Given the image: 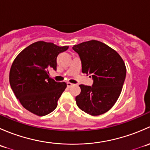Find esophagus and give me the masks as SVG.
I'll use <instances>...</instances> for the list:
<instances>
[{
  "label": "esophagus",
  "instance_id": "1",
  "mask_svg": "<svg viewBox=\"0 0 150 150\" xmlns=\"http://www.w3.org/2000/svg\"><path fill=\"white\" fill-rule=\"evenodd\" d=\"M72 85H73V84L71 83H69V82L67 83V87H70V86H72Z\"/></svg>",
  "mask_w": 150,
  "mask_h": 150
}]
</instances>
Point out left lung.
<instances>
[{"label": "left lung", "mask_w": 150, "mask_h": 150, "mask_svg": "<svg viewBox=\"0 0 150 150\" xmlns=\"http://www.w3.org/2000/svg\"><path fill=\"white\" fill-rule=\"evenodd\" d=\"M82 72L93 80L92 86L80 85L81 93L75 97L81 110L93 116L104 114L113 107L120 93L126 67L120 55L110 46L96 40L75 45Z\"/></svg>", "instance_id": "8db88e82"}]
</instances>
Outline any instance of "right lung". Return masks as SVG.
I'll use <instances>...</instances> for the list:
<instances>
[{"label": "right lung", "instance_id": "right-lung-1", "mask_svg": "<svg viewBox=\"0 0 150 150\" xmlns=\"http://www.w3.org/2000/svg\"><path fill=\"white\" fill-rule=\"evenodd\" d=\"M68 48L38 41L21 51L12 63L11 87L21 104L30 112L44 116L57 108L67 84L50 78L49 70H57V56Z\"/></svg>", "mask_w": 150, "mask_h": 150}]
</instances>
